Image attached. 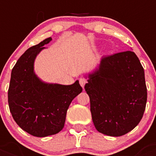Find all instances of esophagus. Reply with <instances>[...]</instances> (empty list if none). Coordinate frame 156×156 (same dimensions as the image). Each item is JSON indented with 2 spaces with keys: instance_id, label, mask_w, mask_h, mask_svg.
I'll use <instances>...</instances> for the list:
<instances>
[{
  "instance_id": "34e87169",
  "label": "esophagus",
  "mask_w": 156,
  "mask_h": 156,
  "mask_svg": "<svg viewBox=\"0 0 156 156\" xmlns=\"http://www.w3.org/2000/svg\"><path fill=\"white\" fill-rule=\"evenodd\" d=\"M79 83H80V85L82 86V87H84V86L87 83V80H86L85 78H80L79 79Z\"/></svg>"
}]
</instances>
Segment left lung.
I'll use <instances>...</instances> for the list:
<instances>
[{
    "mask_svg": "<svg viewBox=\"0 0 156 156\" xmlns=\"http://www.w3.org/2000/svg\"><path fill=\"white\" fill-rule=\"evenodd\" d=\"M86 78L93 123L100 133L119 137L138 126L145 111L147 92L144 69L134 52L104 56Z\"/></svg>",
    "mask_w": 156,
    "mask_h": 156,
    "instance_id": "obj_1",
    "label": "left lung"
}]
</instances>
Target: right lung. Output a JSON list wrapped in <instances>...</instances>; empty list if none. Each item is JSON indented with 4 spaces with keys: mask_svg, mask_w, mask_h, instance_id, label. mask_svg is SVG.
Here are the masks:
<instances>
[{
    "mask_svg": "<svg viewBox=\"0 0 156 156\" xmlns=\"http://www.w3.org/2000/svg\"><path fill=\"white\" fill-rule=\"evenodd\" d=\"M52 41L47 38L29 48L11 72L8 103L13 118L24 131L35 137L59 133L72 100L83 91L78 80L71 85L45 83L34 70L36 56Z\"/></svg>",
    "mask_w": 156,
    "mask_h": 156,
    "instance_id": "add662e5",
    "label": "right lung"
}]
</instances>
